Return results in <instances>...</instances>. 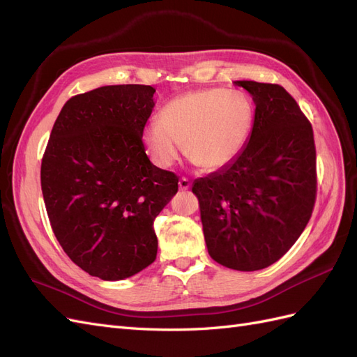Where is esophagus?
I'll use <instances>...</instances> for the list:
<instances>
[{
	"label": "esophagus",
	"instance_id": "obj_1",
	"mask_svg": "<svg viewBox=\"0 0 357 357\" xmlns=\"http://www.w3.org/2000/svg\"><path fill=\"white\" fill-rule=\"evenodd\" d=\"M178 188H180L181 190H188V189L190 188V181H189L186 177H181V178L178 180Z\"/></svg>",
	"mask_w": 357,
	"mask_h": 357
}]
</instances>
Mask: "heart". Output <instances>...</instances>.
I'll use <instances>...</instances> for the list:
<instances>
[{
	"mask_svg": "<svg viewBox=\"0 0 357 357\" xmlns=\"http://www.w3.org/2000/svg\"><path fill=\"white\" fill-rule=\"evenodd\" d=\"M253 104L240 91L201 89L162 107L158 122L144 126L142 143L150 160L169 168L186 156L202 171L226 167L241 153L253 125Z\"/></svg>",
	"mask_w": 357,
	"mask_h": 357,
	"instance_id": "1",
	"label": "heart"
}]
</instances>
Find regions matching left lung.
Listing matches in <instances>:
<instances>
[{"instance_id":"8db88e82","label":"left lung","mask_w":357,"mask_h":357,"mask_svg":"<svg viewBox=\"0 0 357 357\" xmlns=\"http://www.w3.org/2000/svg\"><path fill=\"white\" fill-rule=\"evenodd\" d=\"M252 95L255 121L231 164L193 181L208 255L236 271L277 262L295 244L316 201L312 128L280 84L236 80Z\"/></svg>"}]
</instances>
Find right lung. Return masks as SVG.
<instances>
[{"mask_svg":"<svg viewBox=\"0 0 357 357\" xmlns=\"http://www.w3.org/2000/svg\"><path fill=\"white\" fill-rule=\"evenodd\" d=\"M155 92L112 84L73 96L41 160L53 234L75 265L105 282L155 261L153 222L178 190L177 176L155 167L142 143Z\"/></svg>","mask_w":357,"mask_h":357,"instance_id":"add662e5","label":"right lung"}]
</instances>
